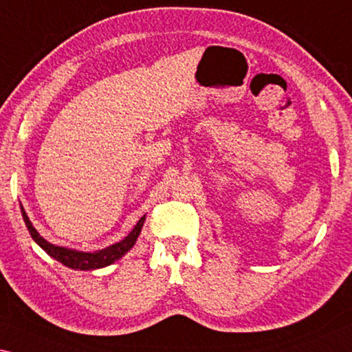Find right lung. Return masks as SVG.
<instances>
[{
  "mask_svg": "<svg viewBox=\"0 0 352 352\" xmlns=\"http://www.w3.org/2000/svg\"><path fill=\"white\" fill-rule=\"evenodd\" d=\"M20 210H21V216H23V221L28 227V232H30L31 238L41 246L45 252L53 256L54 260H58L59 263H63L64 266L70 267V270H80V271H94V270H100V267L109 266L113 265L114 261L122 258L128 250H130L133 246H135L136 239L139 236V233L142 230L144 221H146V214H144L141 219L138 221V224L133 227V230L128 233V235L120 239L119 243L111 244V246L100 249V250H94V252H85V250H76L67 246H59V244H53L47 241L41 233H38L32 222L28 217L26 211L23 206L20 204Z\"/></svg>",
  "mask_w": 352,
  "mask_h": 352,
  "instance_id": "add662e5",
  "label": "right lung"
}]
</instances>
